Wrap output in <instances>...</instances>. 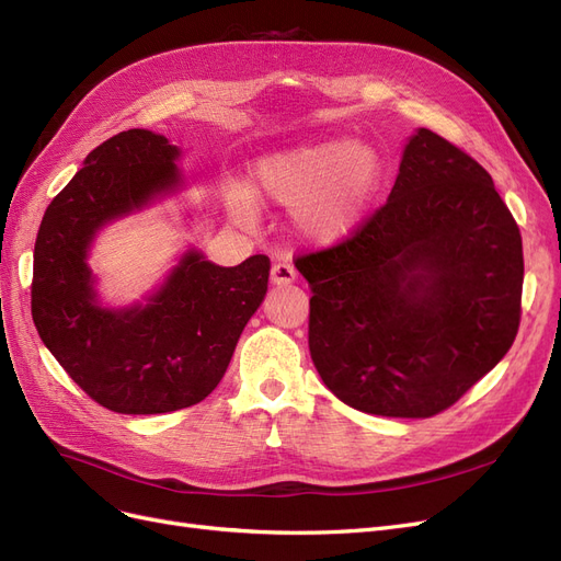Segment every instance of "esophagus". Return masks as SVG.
Instances as JSON below:
<instances>
[{
  "label": "esophagus",
  "mask_w": 561,
  "mask_h": 561,
  "mask_svg": "<svg viewBox=\"0 0 561 561\" xmlns=\"http://www.w3.org/2000/svg\"><path fill=\"white\" fill-rule=\"evenodd\" d=\"M296 277H298L296 267L288 265V263H275L273 270H270V279H273V284H277V286L294 284Z\"/></svg>",
  "instance_id": "1"
}]
</instances>
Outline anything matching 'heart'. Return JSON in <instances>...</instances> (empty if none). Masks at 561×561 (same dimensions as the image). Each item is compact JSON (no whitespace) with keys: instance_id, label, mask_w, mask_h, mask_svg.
Wrapping results in <instances>:
<instances>
[{"instance_id":"b5f03b06","label":"heart","mask_w":561,"mask_h":561,"mask_svg":"<svg viewBox=\"0 0 561 561\" xmlns=\"http://www.w3.org/2000/svg\"><path fill=\"white\" fill-rule=\"evenodd\" d=\"M259 193L273 205L294 209L298 238L312 247H335L366 224L385 186V158L373 144L323 137L267 153L256 162ZM230 211L254 221L247 191H232Z\"/></svg>"}]
</instances>
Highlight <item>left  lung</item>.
<instances>
[{"label":"left lung","instance_id":"8db88e82","mask_svg":"<svg viewBox=\"0 0 561 561\" xmlns=\"http://www.w3.org/2000/svg\"><path fill=\"white\" fill-rule=\"evenodd\" d=\"M296 267L314 368L360 412L433 417L517 335L519 228L486 170L426 128L408 137L387 205Z\"/></svg>","mask_w":561,"mask_h":561}]
</instances>
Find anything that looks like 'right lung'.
Instances as JSON below:
<instances>
[{"mask_svg": "<svg viewBox=\"0 0 561 561\" xmlns=\"http://www.w3.org/2000/svg\"><path fill=\"white\" fill-rule=\"evenodd\" d=\"M179 158L182 149L151 130L106 139L53 197L34 244L39 337L90 399L121 414L207 399L267 291V256L224 267L188 247L144 300L102 302L88 263L100 230L184 191Z\"/></svg>", "mask_w": 561, "mask_h": 561, "instance_id": "obj_1", "label": "right lung"}]
</instances>
